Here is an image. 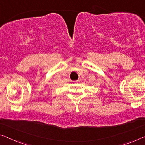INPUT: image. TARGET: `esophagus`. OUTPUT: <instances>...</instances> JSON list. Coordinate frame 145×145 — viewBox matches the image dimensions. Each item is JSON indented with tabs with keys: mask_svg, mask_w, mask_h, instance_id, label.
<instances>
[{
	"mask_svg": "<svg viewBox=\"0 0 145 145\" xmlns=\"http://www.w3.org/2000/svg\"><path fill=\"white\" fill-rule=\"evenodd\" d=\"M79 81V80H77V81H73V82H74V83H78Z\"/></svg>",
	"mask_w": 145,
	"mask_h": 145,
	"instance_id": "obj_1",
	"label": "esophagus"
}]
</instances>
